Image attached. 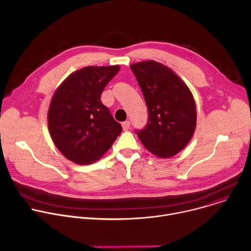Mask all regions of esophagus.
<instances>
[{
  "label": "esophagus",
  "mask_w": 251,
  "mask_h": 251,
  "mask_svg": "<svg viewBox=\"0 0 251 251\" xmlns=\"http://www.w3.org/2000/svg\"><path fill=\"white\" fill-rule=\"evenodd\" d=\"M122 128L124 131H127L130 129V121H124L122 123Z\"/></svg>",
  "instance_id": "obj_1"
}]
</instances>
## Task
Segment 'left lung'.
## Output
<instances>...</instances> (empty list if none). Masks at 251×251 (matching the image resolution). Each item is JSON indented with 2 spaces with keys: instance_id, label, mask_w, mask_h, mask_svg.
Masks as SVG:
<instances>
[{
  "instance_id": "8db88e82",
  "label": "left lung",
  "mask_w": 251,
  "mask_h": 251,
  "mask_svg": "<svg viewBox=\"0 0 251 251\" xmlns=\"http://www.w3.org/2000/svg\"><path fill=\"white\" fill-rule=\"evenodd\" d=\"M148 107L146 127L137 130L142 144L159 158H170L191 141L197 125L194 96L172 69L155 60L130 65Z\"/></svg>"
}]
</instances>
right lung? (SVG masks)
<instances>
[{
	"label": "right lung",
	"mask_w": 251,
	"mask_h": 251,
	"mask_svg": "<svg viewBox=\"0 0 251 251\" xmlns=\"http://www.w3.org/2000/svg\"><path fill=\"white\" fill-rule=\"evenodd\" d=\"M119 65L85 66L68 75L55 90L48 123L59 152L78 165L98 161L122 132L109 109L100 100Z\"/></svg>",
	"instance_id": "right-lung-1"
}]
</instances>
